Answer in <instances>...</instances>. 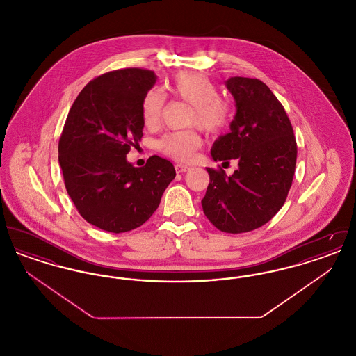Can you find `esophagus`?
Masks as SVG:
<instances>
[{"label": "esophagus", "mask_w": 356, "mask_h": 356, "mask_svg": "<svg viewBox=\"0 0 356 356\" xmlns=\"http://www.w3.org/2000/svg\"><path fill=\"white\" fill-rule=\"evenodd\" d=\"M175 170H176L177 173H184L186 170H189V167L184 165V164H176V165H175Z\"/></svg>", "instance_id": "34e87169"}]
</instances>
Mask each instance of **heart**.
<instances>
[{
	"label": "heart",
	"mask_w": 356,
	"mask_h": 356,
	"mask_svg": "<svg viewBox=\"0 0 356 356\" xmlns=\"http://www.w3.org/2000/svg\"><path fill=\"white\" fill-rule=\"evenodd\" d=\"M175 99L192 105L189 125L199 127L205 134L222 132L234 116L232 104L219 95L218 85L209 77L195 72H181L167 83ZM165 99L157 89L145 93L141 102V118L147 128H156L161 120ZM202 137L195 129L170 132L157 141L159 151L172 159L188 161L202 147Z\"/></svg>",
	"instance_id": "1"
}]
</instances>
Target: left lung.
<instances>
[{
  "instance_id": "obj_1",
  "label": "left lung",
  "mask_w": 356,
  "mask_h": 356,
  "mask_svg": "<svg viewBox=\"0 0 356 356\" xmlns=\"http://www.w3.org/2000/svg\"><path fill=\"white\" fill-rule=\"evenodd\" d=\"M236 102L231 132L220 136L211 154L215 161L238 168H207L209 184L202 200L204 213L227 234L254 231L271 220L287 199L296 165L298 147L291 121L271 89L257 79L225 81Z\"/></svg>"
}]
</instances>
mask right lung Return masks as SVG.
<instances>
[{"label": "right lung", "mask_w": 356, "mask_h": 356, "mask_svg": "<svg viewBox=\"0 0 356 356\" xmlns=\"http://www.w3.org/2000/svg\"><path fill=\"white\" fill-rule=\"evenodd\" d=\"M152 70H112L85 85L73 102L58 141L64 183L79 213L113 234L143 225L175 179L159 156L136 168L127 153L143 137L141 102L156 83Z\"/></svg>", "instance_id": "right-lung-1"}]
</instances>
